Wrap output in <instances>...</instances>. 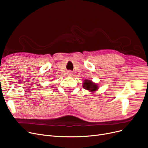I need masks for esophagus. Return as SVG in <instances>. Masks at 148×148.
Returning a JSON list of instances; mask_svg holds the SVG:
<instances>
[{
	"instance_id": "1",
	"label": "esophagus",
	"mask_w": 148,
	"mask_h": 148,
	"mask_svg": "<svg viewBox=\"0 0 148 148\" xmlns=\"http://www.w3.org/2000/svg\"><path fill=\"white\" fill-rule=\"evenodd\" d=\"M67 74H68V75H69V76H71V75H73V73H72L71 71H68V73H67Z\"/></svg>"
}]
</instances>
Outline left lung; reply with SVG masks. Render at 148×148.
<instances>
[{
    "mask_svg": "<svg viewBox=\"0 0 148 148\" xmlns=\"http://www.w3.org/2000/svg\"><path fill=\"white\" fill-rule=\"evenodd\" d=\"M83 88L85 89L88 90V91L91 93H94L95 91H97L99 89V85L94 82H93L91 80L85 79L83 82Z\"/></svg>",
    "mask_w": 148,
    "mask_h": 148,
    "instance_id": "obj_1",
    "label": "left lung"
}]
</instances>
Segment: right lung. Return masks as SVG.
<instances>
[{"label":"right lung","instance_id":"right-lung-1","mask_svg":"<svg viewBox=\"0 0 148 148\" xmlns=\"http://www.w3.org/2000/svg\"><path fill=\"white\" fill-rule=\"evenodd\" d=\"M51 87H52V86H51Z\"/></svg>","mask_w":148,"mask_h":148}]
</instances>
